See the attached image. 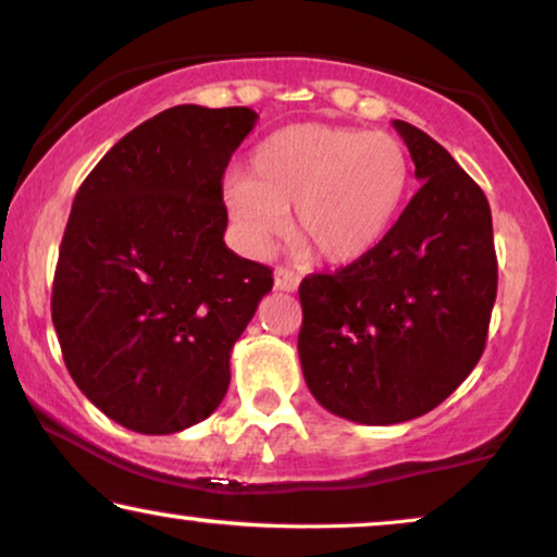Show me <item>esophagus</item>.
<instances>
[{
    "label": "esophagus",
    "mask_w": 557,
    "mask_h": 557,
    "mask_svg": "<svg viewBox=\"0 0 557 557\" xmlns=\"http://www.w3.org/2000/svg\"><path fill=\"white\" fill-rule=\"evenodd\" d=\"M274 287L283 293H295L300 287V274L287 270V267H277L274 270Z\"/></svg>",
    "instance_id": "obj_1"
}]
</instances>
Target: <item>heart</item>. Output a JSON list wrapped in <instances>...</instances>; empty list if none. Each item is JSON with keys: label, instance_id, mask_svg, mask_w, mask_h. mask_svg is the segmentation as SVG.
<instances>
[{"label": "heart", "instance_id": "obj_1", "mask_svg": "<svg viewBox=\"0 0 557 557\" xmlns=\"http://www.w3.org/2000/svg\"><path fill=\"white\" fill-rule=\"evenodd\" d=\"M410 190V154L387 132L333 124H290L255 147L249 175L224 183L228 219L249 251L285 232L323 262L351 264L372 255L395 224Z\"/></svg>", "mask_w": 557, "mask_h": 557}]
</instances>
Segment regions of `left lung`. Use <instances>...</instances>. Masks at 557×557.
Returning <instances> with one entry per match:
<instances>
[{
  "label": "left lung",
  "mask_w": 557,
  "mask_h": 557,
  "mask_svg": "<svg viewBox=\"0 0 557 557\" xmlns=\"http://www.w3.org/2000/svg\"><path fill=\"white\" fill-rule=\"evenodd\" d=\"M422 183L372 255L300 283L302 376L361 425L438 407L479 364L496 300L484 190L425 132L395 119Z\"/></svg>",
  "instance_id": "left-lung-1"
}]
</instances>
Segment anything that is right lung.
<instances>
[{
  "label": "right lung",
  "instance_id": "right-lung-1",
  "mask_svg": "<svg viewBox=\"0 0 557 557\" xmlns=\"http://www.w3.org/2000/svg\"><path fill=\"white\" fill-rule=\"evenodd\" d=\"M247 107L160 111L76 193L53 280V325L78 389L119 425L170 435L228 389L236 338L270 267L226 247L221 177L255 129Z\"/></svg>",
  "mask_w": 557,
  "mask_h": 557
}]
</instances>
